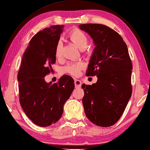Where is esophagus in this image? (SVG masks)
<instances>
[{
	"instance_id": "34e87169",
	"label": "esophagus",
	"mask_w": 150,
	"mask_h": 150,
	"mask_svg": "<svg viewBox=\"0 0 150 150\" xmlns=\"http://www.w3.org/2000/svg\"><path fill=\"white\" fill-rule=\"evenodd\" d=\"M74 83H75V88H79L81 87V81L80 80L75 79L74 81Z\"/></svg>"
}]
</instances>
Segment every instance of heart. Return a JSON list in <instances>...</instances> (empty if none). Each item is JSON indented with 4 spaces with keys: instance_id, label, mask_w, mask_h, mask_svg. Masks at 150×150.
Masks as SVG:
<instances>
[{
    "instance_id": "obj_1",
    "label": "heart",
    "mask_w": 150,
    "mask_h": 150,
    "mask_svg": "<svg viewBox=\"0 0 150 150\" xmlns=\"http://www.w3.org/2000/svg\"><path fill=\"white\" fill-rule=\"evenodd\" d=\"M69 38L72 42L75 45L79 47V49H84L87 45V37L85 35L83 32L79 29H75L71 31L69 34ZM61 42L59 41L56 45L55 48V54L56 57H59L61 55ZM84 67V64L82 62L69 63L66 66L65 70L69 74L77 76L79 75L81 69Z\"/></svg>"
}]
</instances>
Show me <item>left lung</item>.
Wrapping results in <instances>:
<instances>
[{
  "instance_id": "left-lung-1",
  "label": "left lung",
  "mask_w": 150,
  "mask_h": 150,
  "mask_svg": "<svg viewBox=\"0 0 150 150\" xmlns=\"http://www.w3.org/2000/svg\"><path fill=\"white\" fill-rule=\"evenodd\" d=\"M79 27L95 45L86 75L97 77L96 83L81 86L85 115L98 126H111L120 120L132 96V64L127 47L122 37L106 25L89 23Z\"/></svg>"
}]
</instances>
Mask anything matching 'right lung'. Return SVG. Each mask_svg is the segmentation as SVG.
Returning a JSON list of instances; mask_svg holds the SVG:
<instances>
[{
    "instance_id": "right-lung-1",
    "label": "right lung",
    "mask_w": 150,
    "mask_h": 150,
    "mask_svg": "<svg viewBox=\"0 0 150 150\" xmlns=\"http://www.w3.org/2000/svg\"><path fill=\"white\" fill-rule=\"evenodd\" d=\"M63 27L53 25L37 33L23 54L18 73L21 105L27 117L41 127L58 122L64 104L75 88L74 80L67 75L57 83L45 80L53 70L51 65L55 63L56 45Z\"/></svg>"
}]
</instances>
